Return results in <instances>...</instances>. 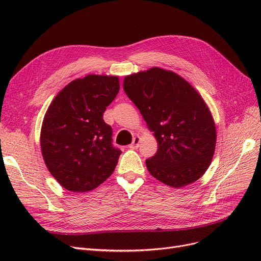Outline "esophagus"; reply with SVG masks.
I'll return each mask as SVG.
<instances>
[{"mask_svg": "<svg viewBox=\"0 0 261 261\" xmlns=\"http://www.w3.org/2000/svg\"><path fill=\"white\" fill-rule=\"evenodd\" d=\"M139 143H140V138L138 136L134 137L132 144L128 146V148H130V149H137L138 146H139Z\"/></svg>", "mask_w": 261, "mask_h": 261, "instance_id": "esophagus-1", "label": "esophagus"}]
</instances>
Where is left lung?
Here are the masks:
<instances>
[{
  "mask_svg": "<svg viewBox=\"0 0 261 261\" xmlns=\"http://www.w3.org/2000/svg\"><path fill=\"white\" fill-rule=\"evenodd\" d=\"M123 88L158 141L155 154L146 160L150 174L177 188L200 178L215 153L217 133L199 93L159 67L126 76Z\"/></svg>",
  "mask_w": 261,
  "mask_h": 261,
  "instance_id": "obj_1",
  "label": "left lung"
}]
</instances>
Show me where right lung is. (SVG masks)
Segmentation results:
<instances>
[{
  "label": "right lung",
  "instance_id": "1",
  "mask_svg": "<svg viewBox=\"0 0 261 261\" xmlns=\"http://www.w3.org/2000/svg\"><path fill=\"white\" fill-rule=\"evenodd\" d=\"M120 83L115 76L88 75L63 88L41 128V151L52 176L67 191L85 193L112 174L122 151L103 120Z\"/></svg>",
  "mask_w": 261,
  "mask_h": 261
}]
</instances>
